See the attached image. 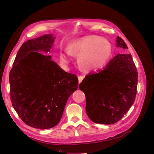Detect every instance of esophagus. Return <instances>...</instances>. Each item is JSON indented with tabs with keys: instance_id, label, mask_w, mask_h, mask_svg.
<instances>
[{
	"instance_id": "34e87169",
	"label": "esophagus",
	"mask_w": 154,
	"mask_h": 154,
	"mask_svg": "<svg viewBox=\"0 0 154 154\" xmlns=\"http://www.w3.org/2000/svg\"><path fill=\"white\" fill-rule=\"evenodd\" d=\"M83 78H84V77L82 76H78V82H79V83L82 82V81L83 80Z\"/></svg>"
}]
</instances>
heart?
<instances>
[{
    "mask_svg": "<svg viewBox=\"0 0 154 154\" xmlns=\"http://www.w3.org/2000/svg\"><path fill=\"white\" fill-rule=\"evenodd\" d=\"M112 53L110 44L105 39L85 36L72 42L68 52L61 54L65 63L70 62V54L78 55V63L85 71H97L108 62Z\"/></svg>",
    "mask_w": 154,
    "mask_h": 154,
    "instance_id": "obj_1",
    "label": "heart"
}]
</instances>
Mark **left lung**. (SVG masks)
<instances>
[{
    "label": "left lung",
    "instance_id": "left-lung-1",
    "mask_svg": "<svg viewBox=\"0 0 154 154\" xmlns=\"http://www.w3.org/2000/svg\"><path fill=\"white\" fill-rule=\"evenodd\" d=\"M116 45L128 49L119 36ZM137 79V69L130 54H118L102 70L87 74L79 88L85 94L88 118L99 124L119 122L136 99Z\"/></svg>",
    "mask_w": 154,
    "mask_h": 154
}]
</instances>
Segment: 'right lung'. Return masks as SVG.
<instances>
[{
  "instance_id": "right-lung-1",
  "label": "right lung",
  "mask_w": 154,
  "mask_h": 154,
  "mask_svg": "<svg viewBox=\"0 0 154 154\" xmlns=\"http://www.w3.org/2000/svg\"><path fill=\"white\" fill-rule=\"evenodd\" d=\"M53 35L27 40L22 45L10 72V99L26 125L38 129L57 125L69 97L77 90L78 77L51 60Z\"/></svg>"
}]
</instances>
